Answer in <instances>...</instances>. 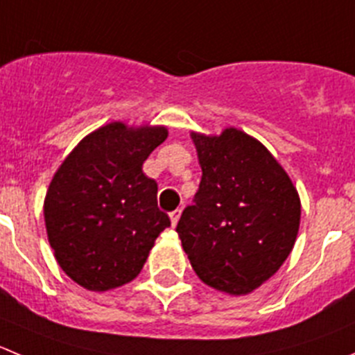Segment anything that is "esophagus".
<instances>
[{"instance_id": "obj_1", "label": "esophagus", "mask_w": 355, "mask_h": 355, "mask_svg": "<svg viewBox=\"0 0 355 355\" xmlns=\"http://www.w3.org/2000/svg\"><path fill=\"white\" fill-rule=\"evenodd\" d=\"M171 223H172V226H175L178 225V221H180V216H181V209H175V211H172L171 214Z\"/></svg>"}]
</instances>
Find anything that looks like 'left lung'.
Masks as SVG:
<instances>
[{
    "label": "left lung",
    "mask_w": 355,
    "mask_h": 355,
    "mask_svg": "<svg viewBox=\"0 0 355 355\" xmlns=\"http://www.w3.org/2000/svg\"><path fill=\"white\" fill-rule=\"evenodd\" d=\"M191 139L202 180L175 232L205 284L248 295L293 251L302 216L298 191L272 153L242 130L191 132Z\"/></svg>",
    "instance_id": "1"
}]
</instances>
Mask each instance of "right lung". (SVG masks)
<instances>
[{"instance_id": "add662e5", "label": "right lung", "mask_w": 355, "mask_h": 355, "mask_svg": "<svg viewBox=\"0 0 355 355\" xmlns=\"http://www.w3.org/2000/svg\"><path fill=\"white\" fill-rule=\"evenodd\" d=\"M165 127L113 121L83 137L60 164L45 197V226L60 268L89 291L136 279L171 219L143 172Z\"/></svg>"}]
</instances>
